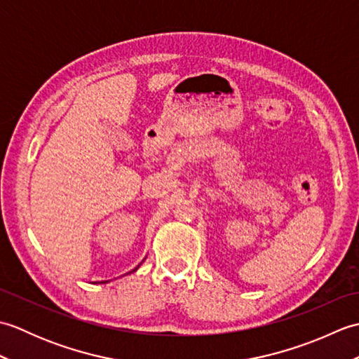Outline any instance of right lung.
<instances>
[{"mask_svg":"<svg viewBox=\"0 0 359 359\" xmlns=\"http://www.w3.org/2000/svg\"><path fill=\"white\" fill-rule=\"evenodd\" d=\"M142 262H143V261H142ZM139 266H140V265H137V266H135V269H134V270H133V271H135V270H137V269H139ZM104 282H108V280H104Z\"/></svg>","mask_w":359,"mask_h":359,"instance_id":"add662e5","label":"right lung"}]
</instances>
